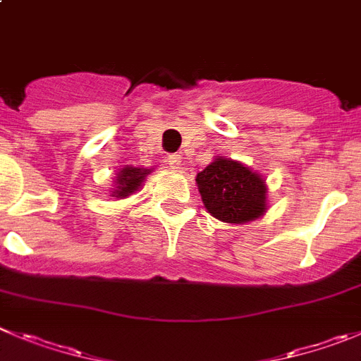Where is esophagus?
I'll return each mask as SVG.
<instances>
[{
	"instance_id": "obj_1",
	"label": "esophagus",
	"mask_w": 361,
	"mask_h": 361,
	"mask_svg": "<svg viewBox=\"0 0 361 361\" xmlns=\"http://www.w3.org/2000/svg\"><path fill=\"white\" fill-rule=\"evenodd\" d=\"M180 159H183V157H180L178 154H171L170 157H168L166 163L170 164L171 170H180V164H183V161H180Z\"/></svg>"
}]
</instances>
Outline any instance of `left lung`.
Here are the masks:
<instances>
[{"mask_svg":"<svg viewBox=\"0 0 361 361\" xmlns=\"http://www.w3.org/2000/svg\"><path fill=\"white\" fill-rule=\"evenodd\" d=\"M197 186L206 209L227 224H247L267 211V184L245 164L216 157L197 175Z\"/></svg>","mask_w":361,"mask_h":361,"instance_id":"left-lung-1","label":"left lung"}]
</instances>
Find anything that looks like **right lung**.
I'll return each mask as SVG.
<instances>
[{
  "label": "right lung",
  "mask_w": 361,
  "mask_h": 361,
  "mask_svg": "<svg viewBox=\"0 0 361 361\" xmlns=\"http://www.w3.org/2000/svg\"><path fill=\"white\" fill-rule=\"evenodd\" d=\"M152 170L147 168H134V166H125L118 171V177H116V186L112 188L111 197L116 198H125L128 195H132L134 191H137L143 184L145 177L150 173Z\"/></svg>",
  "instance_id": "1"
}]
</instances>
